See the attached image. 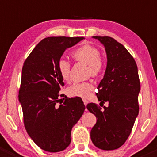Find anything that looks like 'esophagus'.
Segmentation results:
<instances>
[{"mask_svg":"<svg viewBox=\"0 0 157 157\" xmlns=\"http://www.w3.org/2000/svg\"><path fill=\"white\" fill-rule=\"evenodd\" d=\"M83 104H84V105L87 106V105L88 104V101L86 100V99H83Z\"/></svg>","mask_w":157,"mask_h":157,"instance_id":"obj_1","label":"esophagus"}]
</instances>
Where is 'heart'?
<instances>
[{
    "label": "heart",
    "instance_id": "1",
    "mask_svg": "<svg viewBox=\"0 0 157 157\" xmlns=\"http://www.w3.org/2000/svg\"><path fill=\"white\" fill-rule=\"evenodd\" d=\"M72 56L76 60L80 61L89 66V73L92 76H98L102 70V63L101 60V54L98 49L89 45H83L76 49ZM58 70L61 77L64 80H68L70 78V63L64 59H61L58 62ZM94 89V85L90 82L75 83L69 87V95L73 97H80L86 98Z\"/></svg>",
    "mask_w": 157,
    "mask_h": 157
}]
</instances>
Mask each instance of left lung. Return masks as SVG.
<instances>
[{"mask_svg": "<svg viewBox=\"0 0 157 157\" xmlns=\"http://www.w3.org/2000/svg\"><path fill=\"white\" fill-rule=\"evenodd\" d=\"M104 47L107 67L96 93L100 106L108 102L104 109L94 103L87 105L96 116L97 122L90 131L95 146L103 150H113L122 146L131 133L139 115L138 96L140 82L134 58L121 43L108 36H93Z\"/></svg>", "mask_w": 157, "mask_h": 157, "instance_id": "obj_1", "label": "left lung"}]
</instances>
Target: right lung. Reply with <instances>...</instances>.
I'll use <instances>...</instances> for the list:
<instances>
[{
    "mask_svg": "<svg viewBox=\"0 0 157 157\" xmlns=\"http://www.w3.org/2000/svg\"><path fill=\"white\" fill-rule=\"evenodd\" d=\"M83 37H48L42 39L25 61L18 100L25 128L39 147L50 153L65 149L71 142V130L85 106L80 98H68L59 105L63 79L58 62L65 50ZM61 96V95H60Z\"/></svg>",
    "mask_w": 157,
    "mask_h": 157,
    "instance_id": "1",
    "label": "right lung"
}]
</instances>
